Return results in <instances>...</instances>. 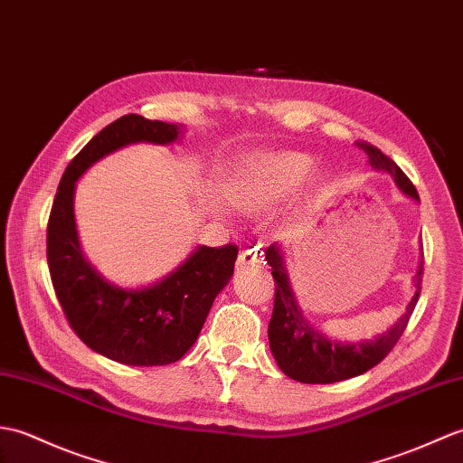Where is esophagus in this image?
<instances>
[{
  "label": "esophagus",
  "instance_id": "esophagus-1",
  "mask_svg": "<svg viewBox=\"0 0 463 463\" xmlns=\"http://www.w3.org/2000/svg\"><path fill=\"white\" fill-rule=\"evenodd\" d=\"M263 251L260 248H251L240 253L238 258V269H245L250 265H263Z\"/></svg>",
  "mask_w": 463,
  "mask_h": 463
}]
</instances>
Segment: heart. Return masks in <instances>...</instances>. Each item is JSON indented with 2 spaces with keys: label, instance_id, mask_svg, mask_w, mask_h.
<instances>
[{
  "label": "heart",
  "instance_id": "heart-1",
  "mask_svg": "<svg viewBox=\"0 0 463 463\" xmlns=\"http://www.w3.org/2000/svg\"><path fill=\"white\" fill-rule=\"evenodd\" d=\"M315 168L303 152L253 154L233 174L225 196L241 212H267L299 190Z\"/></svg>",
  "mask_w": 463,
  "mask_h": 463
}]
</instances>
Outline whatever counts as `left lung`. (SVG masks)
Returning <instances> with one entry per match:
<instances>
[{
    "mask_svg": "<svg viewBox=\"0 0 463 463\" xmlns=\"http://www.w3.org/2000/svg\"><path fill=\"white\" fill-rule=\"evenodd\" d=\"M356 146L366 152L368 164H371L373 170L390 174L400 192L420 202L414 184L396 166V162L390 160L376 146L366 145V142H356ZM265 261L269 263L275 279V305L269 328H267L271 353L287 376L305 384L338 383V380H346L371 371L373 366L383 361L404 333L410 315H412L418 303L424 271V261H420L414 275L416 291L412 301L408 303L404 315L392 326L376 335L374 338H368V341L338 343L335 338L325 336L305 317L291 287L289 273H287L285 267L283 248L279 243H271L265 250Z\"/></svg>",
    "mask_w": 463,
    "mask_h": 463,
    "instance_id": "1",
    "label": "left lung"
}]
</instances>
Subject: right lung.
Returning a JSON list of instances; mask_svg holds the SVG:
<instances>
[{
	"instance_id": "add662e5",
	"label": "right lung",
	"mask_w": 463,
	"mask_h": 463,
	"mask_svg": "<svg viewBox=\"0 0 463 463\" xmlns=\"http://www.w3.org/2000/svg\"><path fill=\"white\" fill-rule=\"evenodd\" d=\"M182 125L125 115L71 160L47 225V263L57 299L77 336L92 351L128 366H164L186 354L215 297L230 283L238 248L198 245L178 267L145 287L107 281L80 250L75 222L77 180L109 154L138 142L172 145Z\"/></svg>"
}]
</instances>
